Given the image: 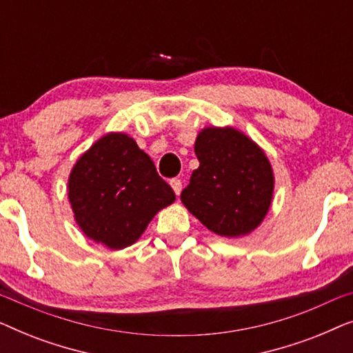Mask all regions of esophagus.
<instances>
[{"label": "esophagus", "mask_w": 353, "mask_h": 353, "mask_svg": "<svg viewBox=\"0 0 353 353\" xmlns=\"http://www.w3.org/2000/svg\"><path fill=\"white\" fill-rule=\"evenodd\" d=\"M170 185L173 188V191H175V194L178 196L183 190V185H181V180H178V178H172L170 180Z\"/></svg>", "instance_id": "esophagus-1"}]
</instances>
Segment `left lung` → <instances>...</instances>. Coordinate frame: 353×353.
Listing matches in <instances>:
<instances>
[{
	"mask_svg": "<svg viewBox=\"0 0 353 353\" xmlns=\"http://www.w3.org/2000/svg\"><path fill=\"white\" fill-rule=\"evenodd\" d=\"M199 168L181 201L196 219L220 236H243L267 215L273 172L257 144L234 128H205L196 139Z\"/></svg>",
	"mask_w": 353,
	"mask_h": 353,
	"instance_id": "1",
	"label": "left lung"
}]
</instances>
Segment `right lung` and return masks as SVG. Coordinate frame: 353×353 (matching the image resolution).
Returning <instances> with one entry per match:
<instances>
[{"mask_svg":"<svg viewBox=\"0 0 353 353\" xmlns=\"http://www.w3.org/2000/svg\"><path fill=\"white\" fill-rule=\"evenodd\" d=\"M69 201L77 223L90 239L123 249L143 234L159 210L175 201V192L134 139L110 133L75 163Z\"/></svg>","mask_w":353,"mask_h":353,"instance_id":"1","label":"right lung"}]
</instances>
